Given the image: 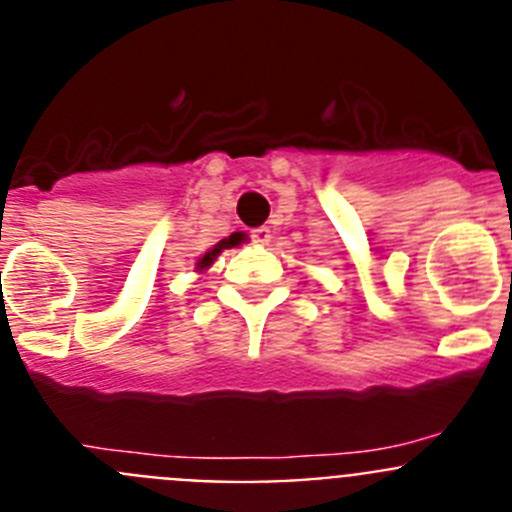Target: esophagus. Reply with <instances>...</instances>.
<instances>
[{
  "mask_svg": "<svg viewBox=\"0 0 512 512\" xmlns=\"http://www.w3.org/2000/svg\"><path fill=\"white\" fill-rule=\"evenodd\" d=\"M251 238H253V243H259V246H269L271 230L266 228V225H261V228H253Z\"/></svg>",
  "mask_w": 512,
  "mask_h": 512,
  "instance_id": "1",
  "label": "esophagus"
}]
</instances>
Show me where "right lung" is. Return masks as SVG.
Segmentation results:
<instances>
[{
  "label": "right lung",
  "mask_w": 512,
  "mask_h": 512,
  "mask_svg": "<svg viewBox=\"0 0 512 512\" xmlns=\"http://www.w3.org/2000/svg\"><path fill=\"white\" fill-rule=\"evenodd\" d=\"M235 243H238V235H230V238H225V241H220V243H217V246L215 248H210V251H207L205 253V256H202V259L200 261H197V269H207V266H210L212 264V261H215L217 259V256H220V253H223V248H230V246H235Z\"/></svg>",
  "instance_id": "obj_1"
}]
</instances>
